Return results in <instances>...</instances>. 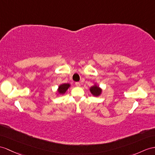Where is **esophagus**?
I'll return each instance as SVG.
<instances>
[{"instance_id":"1","label":"esophagus","mask_w":155,"mask_h":155,"mask_svg":"<svg viewBox=\"0 0 155 155\" xmlns=\"http://www.w3.org/2000/svg\"><path fill=\"white\" fill-rule=\"evenodd\" d=\"M75 86H77V87H80V84L79 82H75Z\"/></svg>"}]
</instances>
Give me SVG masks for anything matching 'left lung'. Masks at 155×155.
Segmentation results:
<instances>
[{"instance_id": "left-lung-1", "label": "left lung", "mask_w": 155, "mask_h": 155, "mask_svg": "<svg viewBox=\"0 0 155 155\" xmlns=\"http://www.w3.org/2000/svg\"><path fill=\"white\" fill-rule=\"evenodd\" d=\"M90 92L91 93V94L93 96L98 97L101 94L102 89L99 87V86L95 84V85H94L93 86L91 87H90Z\"/></svg>"}]
</instances>
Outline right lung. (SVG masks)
Masks as SVG:
<instances>
[{"mask_svg":"<svg viewBox=\"0 0 155 155\" xmlns=\"http://www.w3.org/2000/svg\"><path fill=\"white\" fill-rule=\"evenodd\" d=\"M70 87V85L69 84H61L58 87V94H60V95H64Z\"/></svg>","mask_w":155,"mask_h":155,"instance_id":"add662e5","label":"right lung"}]
</instances>
